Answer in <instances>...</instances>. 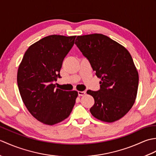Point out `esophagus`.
I'll use <instances>...</instances> for the list:
<instances>
[{
  "label": "esophagus",
  "instance_id": "34e87169",
  "mask_svg": "<svg viewBox=\"0 0 156 156\" xmlns=\"http://www.w3.org/2000/svg\"><path fill=\"white\" fill-rule=\"evenodd\" d=\"M78 96H83L86 94V92L85 91H78Z\"/></svg>",
  "mask_w": 156,
  "mask_h": 156
}]
</instances>
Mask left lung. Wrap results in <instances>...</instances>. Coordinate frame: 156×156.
Listing matches in <instances>:
<instances>
[{
  "label": "left lung",
  "mask_w": 156,
  "mask_h": 156,
  "mask_svg": "<svg viewBox=\"0 0 156 156\" xmlns=\"http://www.w3.org/2000/svg\"><path fill=\"white\" fill-rule=\"evenodd\" d=\"M75 44L101 79L100 90H88L94 99L90 111L104 122L118 121L133 107L137 97L139 74L130 53L106 35L78 36Z\"/></svg>",
  "instance_id": "left-lung-1"
}]
</instances>
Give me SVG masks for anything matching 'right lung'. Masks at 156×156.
Instances as JSON below:
<instances>
[{
	"label": "right lung",
	"instance_id": "right-lung-1",
	"mask_svg": "<svg viewBox=\"0 0 156 156\" xmlns=\"http://www.w3.org/2000/svg\"><path fill=\"white\" fill-rule=\"evenodd\" d=\"M76 36L51 35L32 44L25 51L17 72V84L22 100L33 117L53 125L70 115L78 92L55 88L60 78L66 55Z\"/></svg>",
	"mask_w": 156,
	"mask_h": 156
}]
</instances>
